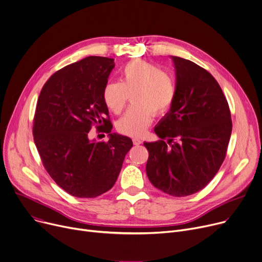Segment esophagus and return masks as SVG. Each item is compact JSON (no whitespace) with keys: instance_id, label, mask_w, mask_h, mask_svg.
Returning a JSON list of instances; mask_svg holds the SVG:
<instances>
[{"instance_id":"34e87169","label":"esophagus","mask_w":262,"mask_h":262,"mask_svg":"<svg viewBox=\"0 0 262 262\" xmlns=\"http://www.w3.org/2000/svg\"><path fill=\"white\" fill-rule=\"evenodd\" d=\"M142 143H143L142 139H139V138H133V144H134L135 146H138V145H140Z\"/></svg>"}]
</instances>
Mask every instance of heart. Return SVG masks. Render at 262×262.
Here are the masks:
<instances>
[{"label":"heart","instance_id":"heart-1","mask_svg":"<svg viewBox=\"0 0 262 262\" xmlns=\"http://www.w3.org/2000/svg\"><path fill=\"white\" fill-rule=\"evenodd\" d=\"M118 83H107L103 88V100L114 114L122 113L129 96L133 105L120 118L116 128L122 134L140 137L153 122L155 115L166 113L176 96V82L172 73L154 63L132 59L118 73Z\"/></svg>","mask_w":262,"mask_h":262}]
</instances>
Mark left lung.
Returning <instances> with one entry per match:
<instances>
[{"label": "left lung", "mask_w": 262, "mask_h": 262, "mask_svg": "<svg viewBox=\"0 0 262 262\" xmlns=\"http://www.w3.org/2000/svg\"><path fill=\"white\" fill-rule=\"evenodd\" d=\"M172 59L176 96L171 110L154 129L160 140L144 143L149 152L146 171L155 188L184 197L203 190L223 165L232 119L228 100L214 76L189 59Z\"/></svg>", "instance_id": "8db88e82"}]
</instances>
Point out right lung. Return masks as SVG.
Here are the masks:
<instances>
[{
    "instance_id": "obj_1",
    "label": "right lung",
    "mask_w": 262,
    "mask_h": 262,
    "mask_svg": "<svg viewBox=\"0 0 262 262\" xmlns=\"http://www.w3.org/2000/svg\"><path fill=\"white\" fill-rule=\"evenodd\" d=\"M113 68V58L85 57L53 73L37 98L32 127L37 152L56 185L75 197L109 191L133 146L130 137L110 133L102 93ZM93 125L111 135L108 142L90 140Z\"/></svg>"
}]
</instances>
